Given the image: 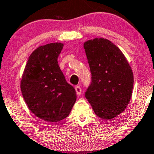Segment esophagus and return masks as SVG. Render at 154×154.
I'll list each match as a JSON object with an SVG mask.
<instances>
[{
	"label": "esophagus",
	"mask_w": 154,
	"mask_h": 154,
	"mask_svg": "<svg viewBox=\"0 0 154 154\" xmlns=\"http://www.w3.org/2000/svg\"><path fill=\"white\" fill-rule=\"evenodd\" d=\"M75 91H76V93H77L78 95L80 96L81 94H82V88H81L80 86H77L75 87Z\"/></svg>",
	"instance_id": "34e87169"
}]
</instances>
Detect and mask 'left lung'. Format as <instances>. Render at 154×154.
I'll list each match as a JSON object with an SVG mask.
<instances>
[{
  "label": "left lung",
  "instance_id": "1",
  "mask_svg": "<svg viewBox=\"0 0 154 154\" xmlns=\"http://www.w3.org/2000/svg\"><path fill=\"white\" fill-rule=\"evenodd\" d=\"M84 48L92 76L85 97L98 117L110 120L129 105L134 84L132 70L122 51L109 40H88Z\"/></svg>",
  "mask_w": 154,
  "mask_h": 154
}]
</instances>
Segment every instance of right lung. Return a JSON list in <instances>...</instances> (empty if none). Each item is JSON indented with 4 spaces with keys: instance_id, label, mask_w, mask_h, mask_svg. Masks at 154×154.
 Here are the masks:
<instances>
[{
    "instance_id": "obj_1",
    "label": "right lung",
    "mask_w": 154,
    "mask_h": 154,
    "mask_svg": "<svg viewBox=\"0 0 154 154\" xmlns=\"http://www.w3.org/2000/svg\"><path fill=\"white\" fill-rule=\"evenodd\" d=\"M63 43L38 46L29 57L22 73L20 88L28 109L38 118L54 123L70 114L76 92L67 83L57 59Z\"/></svg>"
}]
</instances>
